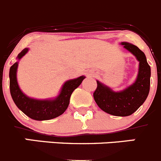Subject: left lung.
<instances>
[{"instance_id":"1","label":"left lung","mask_w":161,"mask_h":161,"mask_svg":"<svg viewBox=\"0 0 161 161\" xmlns=\"http://www.w3.org/2000/svg\"><path fill=\"white\" fill-rule=\"evenodd\" d=\"M121 45L132 53L140 62L136 80L120 92H113L111 88L97 80V87L93 92V97L97 105L105 113L113 116H127L135 113L148 97L151 68L144 53L137 46L127 42H122Z\"/></svg>"}]
</instances>
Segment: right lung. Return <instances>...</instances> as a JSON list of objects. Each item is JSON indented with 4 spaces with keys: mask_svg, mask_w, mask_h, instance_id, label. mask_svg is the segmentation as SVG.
<instances>
[{
    "mask_svg": "<svg viewBox=\"0 0 161 161\" xmlns=\"http://www.w3.org/2000/svg\"><path fill=\"white\" fill-rule=\"evenodd\" d=\"M28 50L29 48L22 50L17 58L20 60L25 55ZM17 66L18 62H16L10 67L9 70V87L12 98L19 109L31 119L36 120H51L63 114L69 106L73 92L85 78V76H81L66 81L61 88L60 95L54 100H35L25 95L19 88L17 80Z\"/></svg>",
    "mask_w": 161,
    "mask_h": 161,
    "instance_id": "add662e5",
    "label": "right lung"
}]
</instances>
